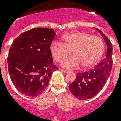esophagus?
I'll list each match as a JSON object with an SVG mask.
<instances>
[{
  "mask_svg": "<svg viewBox=\"0 0 121 121\" xmlns=\"http://www.w3.org/2000/svg\"><path fill=\"white\" fill-rule=\"evenodd\" d=\"M61 71H62L63 73H68V72H69V70H65V69H61Z\"/></svg>",
  "mask_w": 121,
  "mask_h": 121,
  "instance_id": "obj_1",
  "label": "esophagus"
}]
</instances>
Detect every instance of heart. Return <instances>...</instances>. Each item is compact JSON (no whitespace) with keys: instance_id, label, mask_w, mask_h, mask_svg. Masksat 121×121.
<instances>
[{"instance_id":"1","label":"heart","mask_w":121,"mask_h":121,"mask_svg":"<svg viewBox=\"0 0 121 121\" xmlns=\"http://www.w3.org/2000/svg\"><path fill=\"white\" fill-rule=\"evenodd\" d=\"M64 43L55 41L50 46V51L55 60L61 62L73 52L74 56L66 59L63 65L75 68L80 64L87 68L94 65L101 57L104 49L103 40L86 32L77 31L63 36Z\"/></svg>"}]
</instances>
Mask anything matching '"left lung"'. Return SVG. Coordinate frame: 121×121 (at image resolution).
Masks as SVG:
<instances>
[{
  "instance_id": "obj_1",
  "label": "left lung",
  "mask_w": 121,
  "mask_h": 121,
  "mask_svg": "<svg viewBox=\"0 0 121 121\" xmlns=\"http://www.w3.org/2000/svg\"><path fill=\"white\" fill-rule=\"evenodd\" d=\"M97 31L107 43V54L101 62L93 69L84 73H78L73 82L70 84L69 89L77 99L87 100L97 95L103 88L109 78L112 66V45L107 36L97 28Z\"/></svg>"
}]
</instances>
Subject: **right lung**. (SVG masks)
<instances>
[{
	"label": "right lung",
	"instance_id": "1",
	"mask_svg": "<svg viewBox=\"0 0 121 121\" xmlns=\"http://www.w3.org/2000/svg\"><path fill=\"white\" fill-rule=\"evenodd\" d=\"M55 30L38 27L24 32L12 43L7 57L9 73L16 88L26 96L37 97L48 86L54 71L50 46Z\"/></svg>",
	"mask_w": 121,
	"mask_h": 121
}]
</instances>
